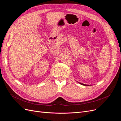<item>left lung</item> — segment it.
I'll return each mask as SVG.
<instances>
[{"label":"left lung","mask_w":121,"mask_h":121,"mask_svg":"<svg viewBox=\"0 0 121 121\" xmlns=\"http://www.w3.org/2000/svg\"><path fill=\"white\" fill-rule=\"evenodd\" d=\"M79 83H80V84H81V85H84V86H86V85H86V84H83V83H79V82H78Z\"/></svg>","instance_id":"obj_1"}]
</instances>
